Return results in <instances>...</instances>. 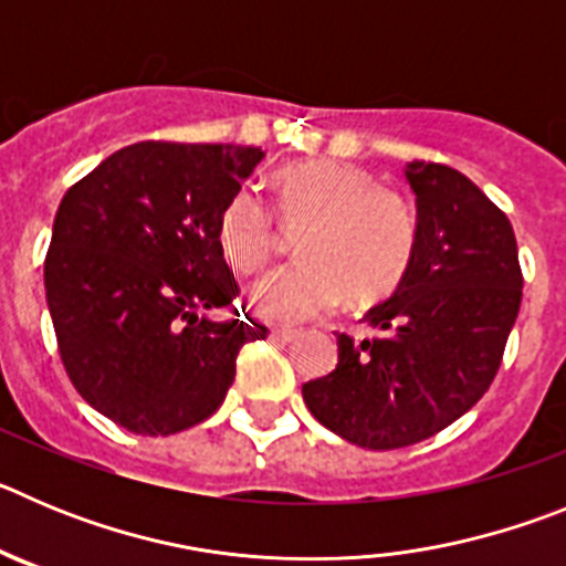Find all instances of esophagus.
Returning <instances> with one entry per match:
<instances>
[{
	"instance_id": "esophagus-1",
	"label": "esophagus",
	"mask_w": 566,
	"mask_h": 566,
	"mask_svg": "<svg viewBox=\"0 0 566 566\" xmlns=\"http://www.w3.org/2000/svg\"><path fill=\"white\" fill-rule=\"evenodd\" d=\"M294 337H297V328H272V339L277 343H292Z\"/></svg>"
}]
</instances>
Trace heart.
<instances>
[{"label": "heart", "instance_id": "b5f03b06", "mask_svg": "<svg viewBox=\"0 0 566 566\" xmlns=\"http://www.w3.org/2000/svg\"><path fill=\"white\" fill-rule=\"evenodd\" d=\"M274 208L289 227H307L297 238L300 260L249 286V306L269 323H306L332 312L345 294L354 303L388 297L417 254L413 203L348 164H289L274 175ZM274 243L272 203L258 189H238L218 218V247L229 266L254 272L272 258Z\"/></svg>", "mask_w": 566, "mask_h": 566}]
</instances>
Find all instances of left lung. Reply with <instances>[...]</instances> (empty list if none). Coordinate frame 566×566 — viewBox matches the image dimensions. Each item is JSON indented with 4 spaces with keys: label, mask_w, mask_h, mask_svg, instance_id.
<instances>
[{
    "label": "left lung",
    "mask_w": 566,
    "mask_h": 566,
    "mask_svg": "<svg viewBox=\"0 0 566 566\" xmlns=\"http://www.w3.org/2000/svg\"><path fill=\"white\" fill-rule=\"evenodd\" d=\"M405 175L419 214L411 269L365 314L371 334H337V368L303 385L328 431L371 451L417 444L468 413L496 379L522 306L507 214L444 164L413 161Z\"/></svg>",
    "instance_id": "1"
}]
</instances>
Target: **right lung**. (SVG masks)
Here are the masks:
<instances>
[{"mask_svg": "<svg viewBox=\"0 0 566 566\" xmlns=\"http://www.w3.org/2000/svg\"><path fill=\"white\" fill-rule=\"evenodd\" d=\"M263 158L258 147L142 142L64 192L44 292L70 382L133 433L169 437L221 408L238 352L266 337L209 319L238 297L218 218Z\"/></svg>", "mask_w": 566, "mask_h": 566, "instance_id": "right-lung-1", "label": "right lung"}]
</instances>
